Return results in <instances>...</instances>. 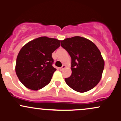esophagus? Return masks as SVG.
I'll use <instances>...</instances> for the list:
<instances>
[{"label":"esophagus","mask_w":121,"mask_h":121,"mask_svg":"<svg viewBox=\"0 0 121 121\" xmlns=\"http://www.w3.org/2000/svg\"><path fill=\"white\" fill-rule=\"evenodd\" d=\"M65 68H66V66H65V65H63L62 67L59 68V70H60V71H62V70H63L64 69H65Z\"/></svg>","instance_id":"obj_1"}]
</instances>
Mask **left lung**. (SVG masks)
<instances>
[{
  "mask_svg": "<svg viewBox=\"0 0 121 121\" xmlns=\"http://www.w3.org/2000/svg\"><path fill=\"white\" fill-rule=\"evenodd\" d=\"M60 43L71 58L72 74L65 82L79 93L91 90L100 81L104 69L100 51L93 42L81 36L65 39Z\"/></svg>",
  "mask_w": 121,
  "mask_h": 121,
  "instance_id": "obj_1",
  "label": "left lung"
}]
</instances>
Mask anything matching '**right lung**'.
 Here are the masks:
<instances>
[{
	"mask_svg": "<svg viewBox=\"0 0 121 121\" xmlns=\"http://www.w3.org/2000/svg\"><path fill=\"white\" fill-rule=\"evenodd\" d=\"M60 46V40L42 36L25 44L17 58L15 71L19 81L28 89L38 90L51 81L56 70L52 53Z\"/></svg>",
	"mask_w": 121,
	"mask_h": 121,
	"instance_id": "right-lung-1",
	"label": "right lung"
}]
</instances>
